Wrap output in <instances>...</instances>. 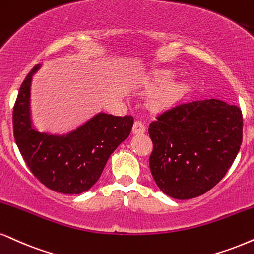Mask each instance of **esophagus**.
Wrapping results in <instances>:
<instances>
[{
    "mask_svg": "<svg viewBox=\"0 0 254 254\" xmlns=\"http://www.w3.org/2000/svg\"><path fill=\"white\" fill-rule=\"evenodd\" d=\"M132 132H133V134H143L146 132L145 125H143L141 121H135L133 125Z\"/></svg>",
    "mask_w": 254,
    "mask_h": 254,
    "instance_id": "34e87169",
    "label": "esophagus"
}]
</instances>
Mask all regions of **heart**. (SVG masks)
Listing matches in <instances>:
<instances>
[{
  "instance_id": "obj_1",
  "label": "heart",
  "mask_w": 254,
  "mask_h": 254,
  "mask_svg": "<svg viewBox=\"0 0 254 254\" xmlns=\"http://www.w3.org/2000/svg\"><path fill=\"white\" fill-rule=\"evenodd\" d=\"M175 95H177V90H174V89L167 90V92L161 94V95L159 96L158 103H160V105H166V103H170L171 101H173Z\"/></svg>"
}]
</instances>
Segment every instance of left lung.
Segmentation results:
<instances>
[{
	"label": "left lung",
	"mask_w": 254,
	"mask_h": 254,
	"mask_svg": "<svg viewBox=\"0 0 254 254\" xmlns=\"http://www.w3.org/2000/svg\"><path fill=\"white\" fill-rule=\"evenodd\" d=\"M149 168L171 198H196L226 174L243 141L239 107L217 99L175 106L149 125Z\"/></svg>",
	"instance_id": "1"
}]
</instances>
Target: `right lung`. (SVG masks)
I'll return each instance as SVG.
<instances>
[{
    "instance_id": "1",
    "label": "right lung",
    "mask_w": 254,
    "mask_h": 254,
    "mask_svg": "<svg viewBox=\"0 0 254 254\" xmlns=\"http://www.w3.org/2000/svg\"><path fill=\"white\" fill-rule=\"evenodd\" d=\"M41 67L36 64L21 84L12 112L15 142L31 173L48 189L64 194L86 192L130 134L134 119L99 112L68 133L41 132L31 115V82Z\"/></svg>"
}]
</instances>
